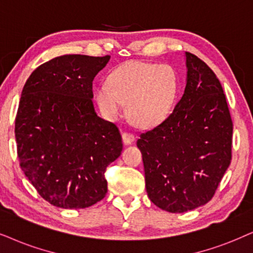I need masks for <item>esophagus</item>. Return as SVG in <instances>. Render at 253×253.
<instances>
[{
    "label": "esophagus",
    "instance_id": "34e87169",
    "mask_svg": "<svg viewBox=\"0 0 253 253\" xmlns=\"http://www.w3.org/2000/svg\"><path fill=\"white\" fill-rule=\"evenodd\" d=\"M123 141L125 145H130L134 141V135L129 132H123Z\"/></svg>",
    "mask_w": 253,
    "mask_h": 253
}]
</instances>
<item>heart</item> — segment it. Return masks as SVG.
Here are the masks:
<instances>
[{"label":"heart","instance_id":"heart-1","mask_svg":"<svg viewBox=\"0 0 253 253\" xmlns=\"http://www.w3.org/2000/svg\"><path fill=\"white\" fill-rule=\"evenodd\" d=\"M176 92V78L168 65L128 62L108 76L97 89V101L104 114L116 119L127 103V114L137 126H154L170 111Z\"/></svg>","mask_w":253,"mask_h":253}]
</instances>
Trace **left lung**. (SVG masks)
I'll use <instances>...</instances> for the list:
<instances>
[{
  "label": "left lung",
  "instance_id": "8db88e82",
  "mask_svg": "<svg viewBox=\"0 0 253 253\" xmlns=\"http://www.w3.org/2000/svg\"><path fill=\"white\" fill-rule=\"evenodd\" d=\"M187 85L166 119L140 134L148 197L160 209L185 212L209 202L231 162L232 119L223 87L190 52Z\"/></svg>",
  "mask_w": 253,
  "mask_h": 253
}]
</instances>
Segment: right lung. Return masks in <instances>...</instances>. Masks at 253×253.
Returning <instances> with one entry per match:
<instances>
[{"label": "right lung", "instance_id": "right-lung-1", "mask_svg": "<svg viewBox=\"0 0 253 253\" xmlns=\"http://www.w3.org/2000/svg\"><path fill=\"white\" fill-rule=\"evenodd\" d=\"M111 56L64 55L25 83L15 119L22 170L55 207L83 209L107 193L105 171L123 152L119 128L97 116L94 77Z\"/></svg>", "mask_w": 253, "mask_h": 253}]
</instances>
